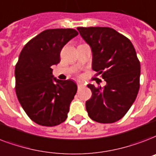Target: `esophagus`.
<instances>
[{"label":"esophagus","instance_id":"esophagus-1","mask_svg":"<svg viewBox=\"0 0 156 156\" xmlns=\"http://www.w3.org/2000/svg\"><path fill=\"white\" fill-rule=\"evenodd\" d=\"M77 86H78V89H81V88H83V87H85V84H83V83H80V82H79V83H77Z\"/></svg>","mask_w":156,"mask_h":156}]
</instances>
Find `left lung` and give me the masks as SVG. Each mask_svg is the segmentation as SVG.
Listing matches in <instances>:
<instances>
[{
	"label": "left lung",
	"mask_w": 156,
	"mask_h": 156,
	"mask_svg": "<svg viewBox=\"0 0 156 156\" xmlns=\"http://www.w3.org/2000/svg\"><path fill=\"white\" fill-rule=\"evenodd\" d=\"M92 51V69L106 82L105 87L88 84L91 97L86 101L89 117L112 123L126 115L140 87L141 65L128 37L108 27L77 28Z\"/></svg>",
	"instance_id": "1"
}]
</instances>
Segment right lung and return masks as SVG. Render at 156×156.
Listing matches in <instances>:
<instances>
[{
  "label": "right lung",
  "instance_id": "obj_1",
  "mask_svg": "<svg viewBox=\"0 0 156 156\" xmlns=\"http://www.w3.org/2000/svg\"><path fill=\"white\" fill-rule=\"evenodd\" d=\"M78 34L73 28L47 29L20 52L15 70V91L23 110L39 125L53 127L67 119L78 87L72 80L52 78L51 66L59 63L64 46Z\"/></svg>",
  "mask_w": 156,
  "mask_h": 156
}]
</instances>
